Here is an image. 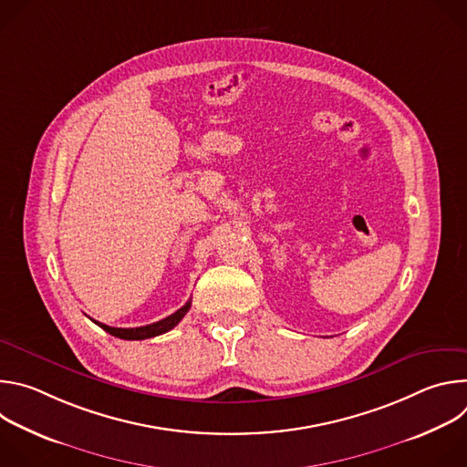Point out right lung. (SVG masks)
I'll return each instance as SVG.
<instances>
[{"instance_id": "1", "label": "right lung", "mask_w": 467, "mask_h": 467, "mask_svg": "<svg viewBox=\"0 0 467 467\" xmlns=\"http://www.w3.org/2000/svg\"><path fill=\"white\" fill-rule=\"evenodd\" d=\"M190 305H192V299L186 301V305H182L177 312H173L171 316L157 321V323H150V325H144V327H132V328H119V327H109L105 323H99V321H94L96 325H99L103 330H107L109 335L116 337V338H121V340H146V338H153V337H159V335H164V332L171 330L182 317L184 314L190 310Z\"/></svg>"}]
</instances>
